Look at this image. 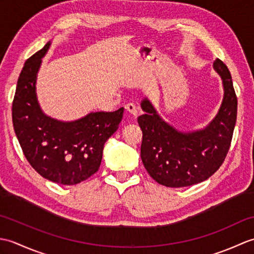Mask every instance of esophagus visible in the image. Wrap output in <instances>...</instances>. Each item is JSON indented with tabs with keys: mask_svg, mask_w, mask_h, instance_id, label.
<instances>
[{
	"mask_svg": "<svg viewBox=\"0 0 254 254\" xmlns=\"http://www.w3.org/2000/svg\"><path fill=\"white\" fill-rule=\"evenodd\" d=\"M126 110H127V112L128 113V115L130 116H132L133 118H136L137 117V109H136V107L134 106L133 104H127V105H126Z\"/></svg>",
	"mask_w": 254,
	"mask_h": 254,
	"instance_id": "esophagus-1",
	"label": "esophagus"
}]
</instances>
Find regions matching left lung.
<instances>
[{
    "instance_id": "left-lung-1",
    "label": "left lung",
    "mask_w": 254,
    "mask_h": 254,
    "mask_svg": "<svg viewBox=\"0 0 254 254\" xmlns=\"http://www.w3.org/2000/svg\"><path fill=\"white\" fill-rule=\"evenodd\" d=\"M213 67L223 80L224 98L217 115L201 130H177L158 115L147 98L141 102L144 115L137 119L143 132L141 158L159 185H196L208 179L224 163L236 126L237 96L226 64L216 59Z\"/></svg>"
}]
</instances>
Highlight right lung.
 Masks as SVG:
<instances>
[{
    "instance_id": "add662e5",
    "label": "right lung",
    "mask_w": 254,
    "mask_h": 254,
    "mask_svg": "<svg viewBox=\"0 0 254 254\" xmlns=\"http://www.w3.org/2000/svg\"><path fill=\"white\" fill-rule=\"evenodd\" d=\"M51 41L26 61L17 80L12 118L26 159L52 182L73 186L98 171L105 143L115 133L123 108L90 112L74 121H60L42 111L36 93L37 74Z\"/></svg>"
}]
</instances>
